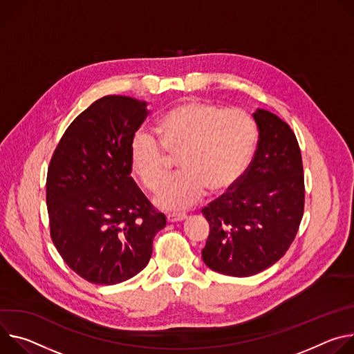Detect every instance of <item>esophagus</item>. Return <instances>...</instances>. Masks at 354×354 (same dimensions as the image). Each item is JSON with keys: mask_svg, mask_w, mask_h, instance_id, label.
<instances>
[{"mask_svg": "<svg viewBox=\"0 0 354 354\" xmlns=\"http://www.w3.org/2000/svg\"><path fill=\"white\" fill-rule=\"evenodd\" d=\"M184 219H187V215L185 214H183V212H171V214H167V222H170V223H173V222H181V221H184Z\"/></svg>", "mask_w": 354, "mask_h": 354, "instance_id": "esophagus-1", "label": "esophagus"}]
</instances>
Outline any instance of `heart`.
Here are the masks:
<instances>
[{
	"instance_id": "b5f03b06",
	"label": "heart",
	"mask_w": 354,
	"mask_h": 354,
	"mask_svg": "<svg viewBox=\"0 0 354 354\" xmlns=\"http://www.w3.org/2000/svg\"><path fill=\"white\" fill-rule=\"evenodd\" d=\"M156 138L138 133L129 147L133 173L150 191L159 189L179 156L182 171L154 197L167 211L194 205L208 189L219 194L236 183L253 156L257 131L253 118L238 108L184 100L167 109L154 125Z\"/></svg>"
}]
</instances>
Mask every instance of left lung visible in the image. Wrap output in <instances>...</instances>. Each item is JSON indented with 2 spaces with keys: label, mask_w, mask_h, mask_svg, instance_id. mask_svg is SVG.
<instances>
[{
  "label": "left lung",
  "mask_w": 354,
  "mask_h": 354,
  "mask_svg": "<svg viewBox=\"0 0 354 354\" xmlns=\"http://www.w3.org/2000/svg\"><path fill=\"white\" fill-rule=\"evenodd\" d=\"M259 142L238 185L203 208L209 236L204 263L249 277L279 261L298 232L305 204L302 157L291 128L266 109L253 113Z\"/></svg>",
  "instance_id": "8db88e82"
}]
</instances>
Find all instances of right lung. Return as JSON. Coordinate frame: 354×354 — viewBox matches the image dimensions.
Returning <instances> with one entry per match:
<instances>
[{"instance_id": "1", "label": "right lung", "mask_w": 354, "mask_h": 354, "mask_svg": "<svg viewBox=\"0 0 354 354\" xmlns=\"http://www.w3.org/2000/svg\"><path fill=\"white\" fill-rule=\"evenodd\" d=\"M146 102L106 95L63 133L48 169L50 236L66 264L84 280L112 286L150 260L166 226L131 177L129 147L146 120Z\"/></svg>"}]
</instances>
